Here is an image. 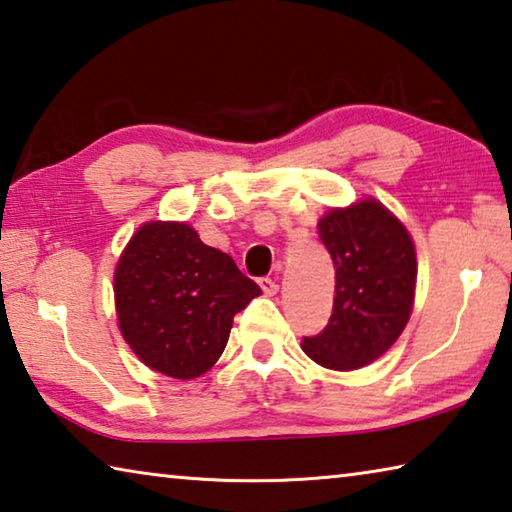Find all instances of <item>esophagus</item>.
<instances>
[{
	"mask_svg": "<svg viewBox=\"0 0 512 512\" xmlns=\"http://www.w3.org/2000/svg\"><path fill=\"white\" fill-rule=\"evenodd\" d=\"M257 282H259V287H262L266 296H275V293H277V282L271 280V277H259Z\"/></svg>",
	"mask_w": 512,
	"mask_h": 512,
	"instance_id": "1",
	"label": "esophagus"
}]
</instances>
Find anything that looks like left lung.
Returning <instances> with one entry per match:
<instances>
[{"instance_id": "obj_1", "label": "left lung", "mask_w": 512, "mask_h": 512, "mask_svg": "<svg viewBox=\"0 0 512 512\" xmlns=\"http://www.w3.org/2000/svg\"><path fill=\"white\" fill-rule=\"evenodd\" d=\"M318 237L336 268V296L329 323L320 334L305 336L302 350L325 368H363L409 323L418 275L413 241L377 201L325 214Z\"/></svg>"}]
</instances>
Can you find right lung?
<instances>
[{
	"label": "right lung",
	"mask_w": 512,
	"mask_h": 512,
	"mask_svg": "<svg viewBox=\"0 0 512 512\" xmlns=\"http://www.w3.org/2000/svg\"><path fill=\"white\" fill-rule=\"evenodd\" d=\"M259 293L230 255L205 246L187 223L142 225L115 271L121 334L146 366L173 379L210 370L232 318Z\"/></svg>",
	"instance_id": "obj_1"
}]
</instances>
